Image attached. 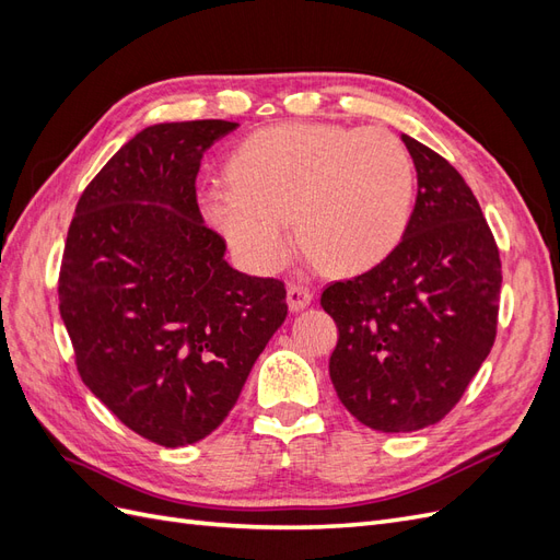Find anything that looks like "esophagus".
<instances>
[{"label": "esophagus", "mask_w": 560, "mask_h": 560, "mask_svg": "<svg viewBox=\"0 0 560 560\" xmlns=\"http://www.w3.org/2000/svg\"><path fill=\"white\" fill-rule=\"evenodd\" d=\"M313 301V292L308 287H301V284H290V290H287V306H290L292 313H299L303 308H308Z\"/></svg>", "instance_id": "34e87169"}]
</instances>
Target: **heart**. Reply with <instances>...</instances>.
I'll return each mask as SVG.
<instances>
[{
    "mask_svg": "<svg viewBox=\"0 0 560 560\" xmlns=\"http://www.w3.org/2000/svg\"><path fill=\"white\" fill-rule=\"evenodd\" d=\"M413 163L395 132L336 124H280L249 135L229 177L198 196L200 212L245 266L276 270L299 245L334 273L376 266L404 238Z\"/></svg>",
    "mask_w": 560,
    "mask_h": 560,
    "instance_id": "obj_1",
    "label": "heart"
}]
</instances>
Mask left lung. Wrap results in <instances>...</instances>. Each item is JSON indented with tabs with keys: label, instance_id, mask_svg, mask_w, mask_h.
<instances>
[{
	"label": "left lung",
	"instance_id": "8db88e82",
	"mask_svg": "<svg viewBox=\"0 0 560 560\" xmlns=\"http://www.w3.org/2000/svg\"><path fill=\"white\" fill-rule=\"evenodd\" d=\"M418 196L401 243L322 292L338 327L329 376L362 425L416 432L460 401L498 334L500 252L463 175L401 135Z\"/></svg>",
	"mask_w": 560,
	"mask_h": 560
}]
</instances>
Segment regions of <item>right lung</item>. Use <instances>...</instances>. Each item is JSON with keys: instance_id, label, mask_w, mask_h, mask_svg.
Returning a JSON list of instances; mask_svg holds the SVG:
<instances>
[{"instance_id": "right-lung-1", "label": "right lung", "mask_w": 560, "mask_h": 560, "mask_svg": "<svg viewBox=\"0 0 560 560\" xmlns=\"http://www.w3.org/2000/svg\"><path fill=\"white\" fill-rule=\"evenodd\" d=\"M238 124H156L83 189L60 266V315L81 381L165 448L222 425L270 336L287 290L229 266L196 200L200 159Z\"/></svg>"}]
</instances>
